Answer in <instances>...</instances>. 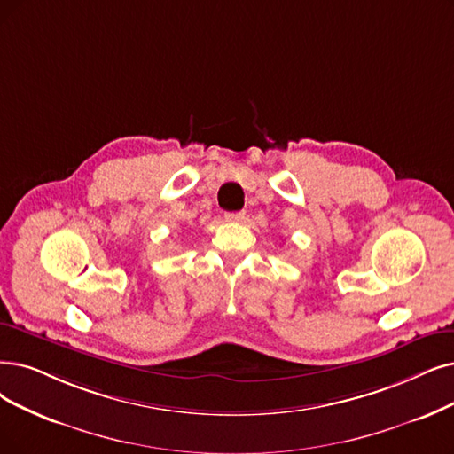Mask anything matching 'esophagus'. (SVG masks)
Returning a JSON list of instances; mask_svg holds the SVG:
<instances>
[{"mask_svg": "<svg viewBox=\"0 0 454 454\" xmlns=\"http://www.w3.org/2000/svg\"><path fill=\"white\" fill-rule=\"evenodd\" d=\"M244 217H246V212L244 210H240V212H229V214H225V220L227 222H244Z\"/></svg>", "mask_w": 454, "mask_h": 454, "instance_id": "obj_1", "label": "esophagus"}]
</instances>
